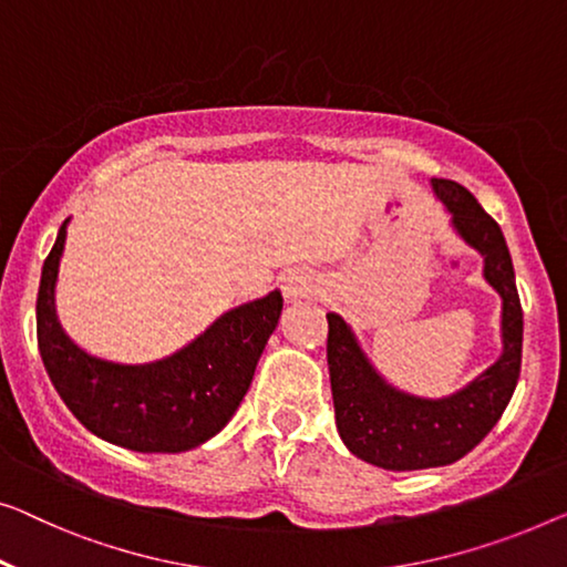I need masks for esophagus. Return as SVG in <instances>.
Returning a JSON list of instances; mask_svg holds the SVG:
<instances>
[{"instance_id": "esophagus-1", "label": "esophagus", "mask_w": 567, "mask_h": 567, "mask_svg": "<svg viewBox=\"0 0 567 567\" xmlns=\"http://www.w3.org/2000/svg\"><path fill=\"white\" fill-rule=\"evenodd\" d=\"M312 287H316V285H312L310 277L302 275V272H290L282 280V292L290 302L306 298V295L312 292Z\"/></svg>"}]
</instances>
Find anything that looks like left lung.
Returning a JSON list of instances; mask_svg holds the SVG:
<instances>
[{"instance_id": "1", "label": "left lung", "mask_w": 567, "mask_h": 567, "mask_svg": "<svg viewBox=\"0 0 567 567\" xmlns=\"http://www.w3.org/2000/svg\"><path fill=\"white\" fill-rule=\"evenodd\" d=\"M435 198L451 214L453 231L484 257V280L502 298V357L458 392L420 396L379 374L357 333L328 318V371L336 427L357 458L386 471L437 468L463 458L499 422L522 367V306L514 267L499 224L453 181L433 177Z\"/></svg>"}]
</instances>
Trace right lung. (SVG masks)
<instances>
[{
    "mask_svg": "<svg viewBox=\"0 0 567 567\" xmlns=\"http://www.w3.org/2000/svg\"><path fill=\"white\" fill-rule=\"evenodd\" d=\"M65 218L42 265L38 349L65 408L96 437L137 453H183L221 433L247 394L282 312V295L226 310L183 349L147 364H120L83 351L55 312Z\"/></svg>",
    "mask_w": 567,
    "mask_h": 567,
    "instance_id": "add662e5",
    "label": "right lung"
}]
</instances>
